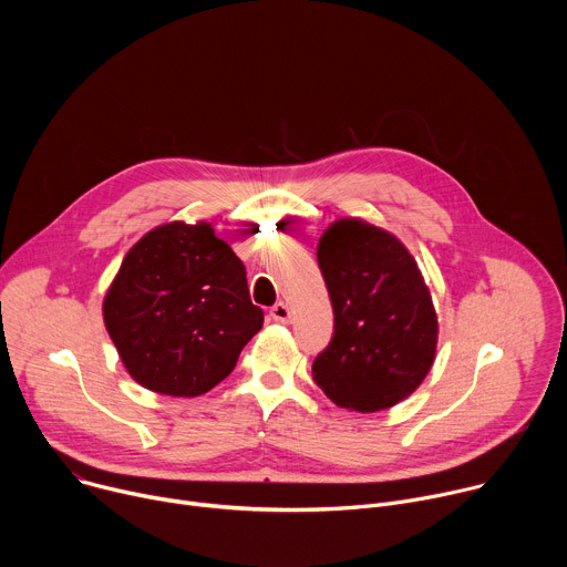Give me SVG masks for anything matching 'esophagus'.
Returning <instances> with one entry per match:
<instances>
[{
	"instance_id": "esophagus-1",
	"label": "esophagus",
	"mask_w": 567,
	"mask_h": 567,
	"mask_svg": "<svg viewBox=\"0 0 567 567\" xmlns=\"http://www.w3.org/2000/svg\"><path fill=\"white\" fill-rule=\"evenodd\" d=\"M271 318H274L276 322H289V320H291V309H289V305H287V302H276V305L271 307Z\"/></svg>"
}]
</instances>
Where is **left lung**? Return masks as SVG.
Wrapping results in <instances>:
<instances>
[{
  "instance_id": "obj_1",
  "label": "left lung",
  "mask_w": 567,
  "mask_h": 567,
  "mask_svg": "<svg viewBox=\"0 0 567 567\" xmlns=\"http://www.w3.org/2000/svg\"><path fill=\"white\" fill-rule=\"evenodd\" d=\"M316 258L334 334L313 359V381L341 409L385 411L415 392L435 361L437 313L422 271L392 233L352 217L322 233Z\"/></svg>"
}]
</instances>
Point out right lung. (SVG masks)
Segmentation results:
<instances>
[{"label":"right lung","instance_id":"right-lung-1","mask_svg":"<svg viewBox=\"0 0 567 567\" xmlns=\"http://www.w3.org/2000/svg\"><path fill=\"white\" fill-rule=\"evenodd\" d=\"M103 318L136 383L199 396L233 372L265 311L251 302L245 265L210 224L171 221L127 251Z\"/></svg>","mask_w":567,"mask_h":567}]
</instances>
